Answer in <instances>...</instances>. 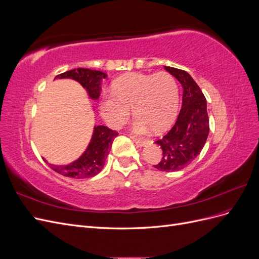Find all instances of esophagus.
I'll use <instances>...</instances> for the list:
<instances>
[{"instance_id":"1","label":"esophagus","mask_w":259,"mask_h":259,"mask_svg":"<svg viewBox=\"0 0 259 259\" xmlns=\"http://www.w3.org/2000/svg\"><path fill=\"white\" fill-rule=\"evenodd\" d=\"M130 137L133 139V142H135V143L137 144V146H139V147L145 146V144H146V140H145V139L138 138V137H136V136H134V135H130Z\"/></svg>"}]
</instances>
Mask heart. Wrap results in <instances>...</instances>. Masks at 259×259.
<instances>
[{
	"instance_id": "b5f03b06",
	"label": "heart",
	"mask_w": 259,
	"mask_h": 259,
	"mask_svg": "<svg viewBox=\"0 0 259 259\" xmlns=\"http://www.w3.org/2000/svg\"><path fill=\"white\" fill-rule=\"evenodd\" d=\"M133 108L136 117L133 127L137 133L150 128L159 132L174 120L178 109V88L167 72L131 73L117 79L112 92L104 93L100 111L110 126L124 123Z\"/></svg>"
}]
</instances>
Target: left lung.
<instances>
[{"instance_id":"left-lung-1","label":"left lung","mask_w":259,"mask_h":259,"mask_svg":"<svg viewBox=\"0 0 259 259\" xmlns=\"http://www.w3.org/2000/svg\"><path fill=\"white\" fill-rule=\"evenodd\" d=\"M165 70L183 86V105L174 126L155 142L163 152L161 161L153 166L162 171H176L200 154L208 136L209 122L206 99L191 75L173 67L165 66Z\"/></svg>"}]
</instances>
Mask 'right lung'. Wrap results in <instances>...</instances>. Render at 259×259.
I'll return each instance as SVG.
<instances>
[{
    "instance_id": "right-lung-1",
    "label": "right lung",
    "mask_w": 259,
    "mask_h": 259,
    "mask_svg": "<svg viewBox=\"0 0 259 259\" xmlns=\"http://www.w3.org/2000/svg\"><path fill=\"white\" fill-rule=\"evenodd\" d=\"M106 77L107 74L101 71L77 68L58 74L55 79L75 80L88 91L89 96L92 99L97 100L100 96L101 80ZM116 136L117 133L115 131L108 128L104 125H98L94 127L91 143L79 159L68 165H53V164H49V165L56 173L70 178L83 179L95 176L103 169L113 139Z\"/></svg>"
}]
</instances>
